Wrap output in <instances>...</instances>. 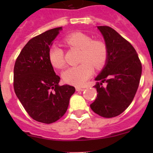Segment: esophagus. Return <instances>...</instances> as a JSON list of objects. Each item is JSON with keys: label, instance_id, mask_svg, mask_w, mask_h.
Listing matches in <instances>:
<instances>
[{"label": "esophagus", "instance_id": "34e87169", "mask_svg": "<svg viewBox=\"0 0 153 153\" xmlns=\"http://www.w3.org/2000/svg\"><path fill=\"white\" fill-rule=\"evenodd\" d=\"M84 88H81V87H76V91H84Z\"/></svg>", "mask_w": 153, "mask_h": 153}]
</instances>
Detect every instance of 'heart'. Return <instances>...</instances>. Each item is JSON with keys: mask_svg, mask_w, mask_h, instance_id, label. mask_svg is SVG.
<instances>
[{"mask_svg": "<svg viewBox=\"0 0 153 153\" xmlns=\"http://www.w3.org/2000/svg\"><path fill=\"white\" fill-rule=\"evenodd\" d=\"M68 47L81 49V64L66 69L62 72V78L67 84L77 86H84L93 74V66L99 69L105 65L108 58V49L106 44L95 40L89 35L81 32L68 35L64 38ZM49 61L52 67L61 69L65 65L64 51L56 44L49 48L48 52Z\"/></svg>", "mask_w": 153, "mask_h": 153, "instance_id": "obj_1", "label": "heart"}]
</instances>
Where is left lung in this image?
I'll return each instance as SVG.
<instances>
[{
    "label": "left lung",
    "mask_w": 153,
    "mask_h": 153,
    "mask_svg": "<svg viewBox=\"0 0 153 153\" xmlns=\"http://www.w3.org/2000/svg\"><path fill=\"white\" fill-rule=\"evenodd\" d=\"M108 49L106 65L96 77L97 95L90 104L94 112L104 118L119 115L132 103L139 86L142 66L135 48L115 29L98 26ZM107 83L103 87V82Z\"/></svg>",
    "instance_id": "1"
}]
</instances>
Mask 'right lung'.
I'll return each instance as SVG.
<instances>
[{
    "label": "right lung",
    "instance_id": "add662e5",
    "mask_svg": "<svg viewBox=\"0 0 153 153\" xmlns=\"http://www.w3.org/2000/svg\"><path fill=\"white\" fill-rule=\"evenodd\" d=\"M49 29L34 37L24 46L14 67V89L29 116L52 124L67 112L74 86H60V77L50 64L48 52L59 30Z\"/></svg>",
    "mask_w": 153,
    "mask_h": 153
}]
</instances>
